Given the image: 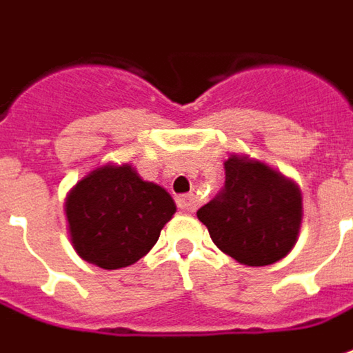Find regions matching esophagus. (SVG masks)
<instances>
[{"label": "esophagus", "mask_w": 353, "mask_h": 353, "mask_svg": "<svg viewBox=\"0 0 353 353\" xmlns=\"http://www.w3.org/2000/svg\"><path fill=\"white\" fill-rule=\"evenodd\" d=\"M176 206L184 212H194L198 206V196L196 194H183L176 198Z\"/></svg>", "instance_id": "obj_1"}]
</instances>
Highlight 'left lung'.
Here are the masks:
<instances>
[{"mask_svg": "<svg viewBox=\"0 0 353 353\" xmlns=\"http://www.w3.org/2000/svg\"><path fill=\"white\" fill-rule=\"evenodd\" d=\"M224 188L196 212L212 241L237 263L261 267L283 259L301 232L299 186L265 163L232 155Z\"/></svg>", "mask_w": 353, "mask_h": 353, "instance_id": "obj_1", "label": "left lung"}]
</instances>
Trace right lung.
I'll list each match as a JSON object with an SVG mask.
<instances>
[{
    "label": "right lung",
    "mask_w": 353,
    "mask_h": 353,
    "mask_svg": "<svg viewBox=\"0 0 353 353\" xmlns=\"http://www.w3.org/2000/svg\"><path fill=\"white\" fill-rule=\"evenodd\" d=\"M64 210L76 253L102 269H121L149 253L176 206L133 167L103 165L68 192Z\"/></svg>",
    "instance_id": "obj_1"
}]
</instances>
